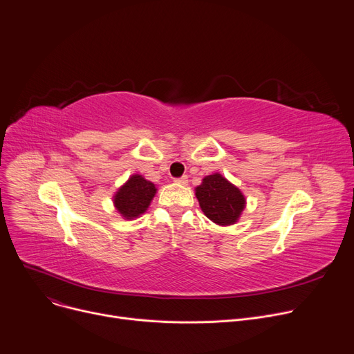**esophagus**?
<instances>
[{
	"instance_id": "obj_1",
	"label": "esophagus",
	"mask_w": 354,
	"mask_h": 354,
	"mask_svg": "<svg viewBox=\"0 0 354 354\" xmlns=\"http://www.w3.org/2000/svg\"><path fill=\"white\" fill-rule=\"evenodd\" d=\"M175 183H178V185H187V176L176 178V179H175Z\"/></svg>"
}]
</instances>
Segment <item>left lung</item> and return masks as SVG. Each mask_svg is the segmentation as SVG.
I'll list each match as a JSON object with an SVG mask.
<instances>
[{"label": "left lung", "instance_id": "1", "mask_svg": "<svg viewBox=\"0 0 354 354\" xmlns=\"http://www.w3.org/2000/svg\"><path fill=\"white\" fill-rule=\"evenodd\" d=\"M195 190L202 212L218 226L234 224L245 207L241 190L220 174L203 178Z\"/></svg>", "mask_w": 354, "mask_h": 354}]
</instances>
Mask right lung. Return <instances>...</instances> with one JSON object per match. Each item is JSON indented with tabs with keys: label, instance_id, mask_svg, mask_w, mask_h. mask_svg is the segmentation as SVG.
<instances>
[{
	"label": "right lung",
	"instance_id": "1",
	"mask_svg": "<svg viewBox=\"0 0 354 354\" xmlns=\"http://www.w3.org/2000/svg\"><path fill=\"white\" fill-rule=\"evenodd\" d=\"M155 194L156 187L152 182L141 175H133L115 192L114 206L122 217L131 220L147 212Z\"/></svg>",
	"mask_w": 354,
	"mask_h": 354
}]
</instances>
